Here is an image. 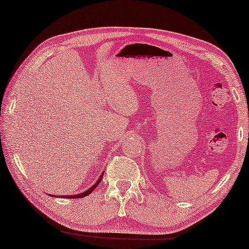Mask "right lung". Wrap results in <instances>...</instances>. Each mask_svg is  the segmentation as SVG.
I'll return each mask as SVG.
<instances>
[{
    "label": "right lung",
    "mask_w": 249,
    "mask_h": 249,
    "mask_svg": "<svg viewBox=\"0 0 249 249\" xmlns=\"http://www.w3.org/2000/svg\"><path fill=\"white\" fill-rule=\"evenodd\" d=\"M103 177H104V173H103V175H101V177L99 178V180H98L97 182H96V184H93L90 189L89 190H87L86 192H83V193H80V194H78V195H64V196H62V197H67V198H80V197H85V196H87V195H89L90 194L93 190L96 189V186L99 184L100 183V181H101V178H103ZM53 196H54V195H53Z\"/></svg>",
    "instance_id": "1"
}]
</instances>
